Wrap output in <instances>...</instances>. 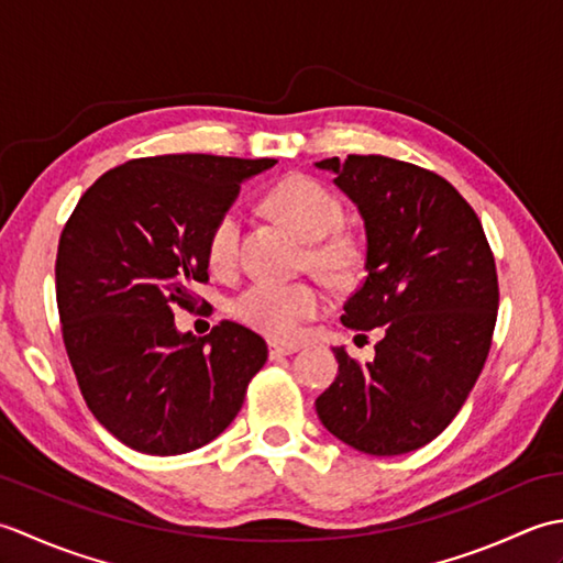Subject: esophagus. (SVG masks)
I'll list each match as a JSON object with an SVG mask.
<instances>
[{"label": "esophagus", "instance_id": "esophagus-1", "mask_svg": "<svg viewBox=\"0 0 563 563\" xmlns=\"http://www.w3.org/2000/svg\"><path fill=\"white\" fill-rule=\"evenodd\" d=\"M300 351V345L297 343H278V341H271L268 343V355L271 357H283V355H292Z\"/></svg>", "mask_w": 563, "mask_h": 563}]
</instances>
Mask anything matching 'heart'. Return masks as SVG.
<instances>
[{
  "mask_svg": "<svg viewBox=\"0 0 563 563\" xmlns=\"http://www.w3.org/2000/svg\"><path fill=\"white\" fill-rule=\"evenodd\" d=\"M266 206L275 218L309 242V266L331 283L351 280L363 266V246L341 232L343 206L314 178L292 176L271 188ZM242 220L234 208L222 210L208 232V261L214 271H227L236 261ZM324 307V292L314 283L254 280L232 300V312L246 327L271 339L288 341L302 331L305 321Z\"/></svg>",
  "mask_w": 563,
  "mask_h": 563,
  "instance_id": "obj_1",
  "label": "heart"
}]
</instances>
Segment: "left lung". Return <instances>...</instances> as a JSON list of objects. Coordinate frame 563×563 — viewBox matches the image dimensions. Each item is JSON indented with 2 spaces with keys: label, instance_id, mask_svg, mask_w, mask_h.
I'll return each mask as SVG.
<instances>
[{
  "label": "left lung",
  "instance_id": "left-lung-1",
  "mask_svg": "<svg viewBox=\"0 0 563 563\" xmlns=\"http://www.w3.org/2000/svg\"><path fill=\"white\" fill-rule=\"evenodd\" d=\"M314 166L336 176L365 222V280L343 305V327L385 333L367 365L333 349L339 375L317 416L365 454L413 452L457 416L492 349V246L470 202L421 166L382 154Z\"/></svg>",
  "mask_w": 563,
  "mask_h": 563
}]
</instances>
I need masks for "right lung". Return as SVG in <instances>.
Listing matches in <instances>:
<instances>
[{"mask_svg":"<svg viewBox=\"0 0 563 563\" xmlns=\"http://www.w3.org/2000/svg\"><path fill=\"white\" fill-rule=\"evenodd\" d=\"M278 159L164 154L106 172L77 202L55 261L63 339L81 397L123 445L184 454L234 421L268 357L258 333L220 321L181 333L208 280V232L246 178Z\"/></svg>","mask_w":563,"mask_h":563,"instance_id":"1","label":"right lung"}]
</instances>
